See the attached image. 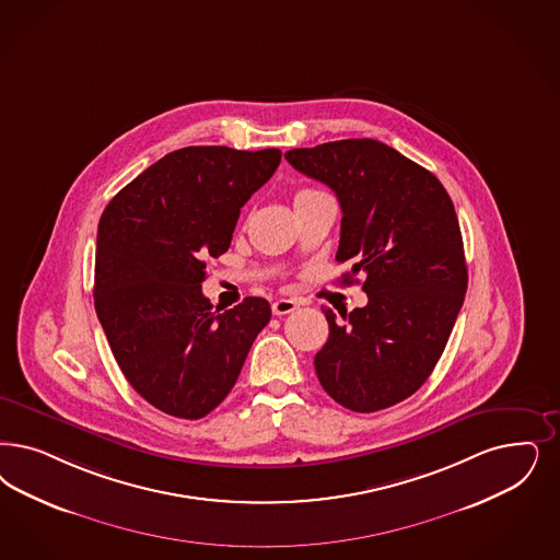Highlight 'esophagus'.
Here are the masks:
<instances>
[{
	"mask_svg": "<svg viewBox=\"0 0 560 560\" xmlns=\"http://www.w3.org/2000/svg\"><path fill=\"white\" fill-rule=\"evenodd\" d=\"M298 306H300V304H298L295 300L281 298V300L272 302V314H275V316H283V314H290V312H293Z\"/></svg>",
	"mask_w": 560,
	"mask_h": 560,
	"instance_id": "34e87169",
	"label": "esophagus"
}]
</instances>
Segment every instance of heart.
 Returning <instances> with one entry per match:
<instances>
[{
	"mask_svg": "<svg viewBox=\"0 0 560 560\" xmlns=\"http://www.w3.org/2000/svg\"><path fill=\"white\" fill-rule=\"evenodd\" d=\"M310 188H304V190H300V192H308ZM298 192V194H300Z\"/></svg>",
	"mask_w": 560,
	"mask_h": 560,
	"instance_id": "heart-1",
	"label": "heart"
}]
</instances>
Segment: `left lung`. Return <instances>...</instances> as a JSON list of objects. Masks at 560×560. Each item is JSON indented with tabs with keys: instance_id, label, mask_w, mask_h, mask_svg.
I'll list each match as a JSON object with an SVG mask.
<instances>
[{
	"instance_id": "8db88e82",
	"label": "left lung",
	"mask_w": 560,
	"mask_h": 560,
	"mask_svg": "<svg viewBox=\"0 0 560 560\" xmlns=\"http://www.w3.org/2000/svg\"><path fill=\"white\" fill-rule=\"evenodd\" d=\"M300 174L341 205L343 283L364 272V308L325 310L328 341L314 358L328 395L370 413L413 395L443 355L467 290L462 230L436 175L385 142L349 138L291 149Z\"/></svg>"
}]
</instances>
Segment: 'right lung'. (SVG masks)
Wrapping results in <instances>:
<instances>
[{
    "label": "right lung",
    "mask_w": 560,
    "mask_h": 560,
    "mask_svg": "<svg viewBox=\"0 0 560 560\" xmlns=\"http://www.w3.org/2000/svg\"><path fill=\"white\" fill-rule=\"evenodd\" d=\"M279 163V149L186 147L138 175L101 214L98 323L126 381L163 413H211L270 320L262 298L212 310L202 281L207 258L228 252L240 209Z\"/></svg>",
    "instance_id": "1"
}]
</instances>
